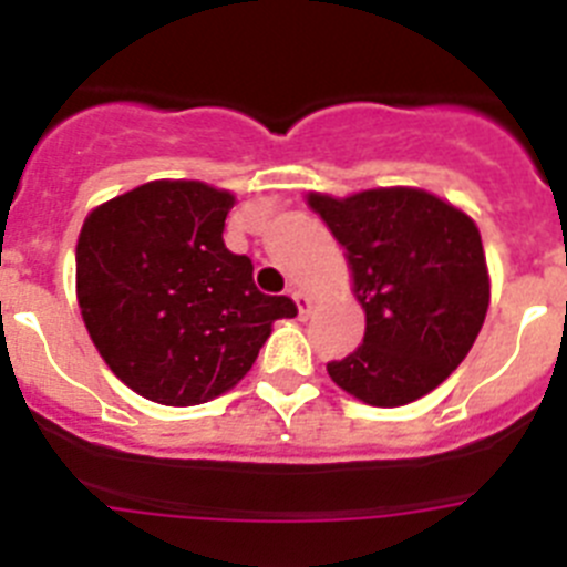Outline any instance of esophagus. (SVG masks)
<instances>
[{
    "label": "esophagus",
    "mask_w": 567,
    "mask_h": 567,
    "mask_svg": "<svg viewBox=\"0 0 567 567\" xmlns=\"http://www.w3.org/2000/svg\"><path fill=\"white\" fill-rule=\"evenodd\" d=\"M292 300H295V307H298L300 318H307V315L312 312V298H309L307 292H300V289H292Z\"/></svg>",
    "instance_id": "1"
}]
</instances>
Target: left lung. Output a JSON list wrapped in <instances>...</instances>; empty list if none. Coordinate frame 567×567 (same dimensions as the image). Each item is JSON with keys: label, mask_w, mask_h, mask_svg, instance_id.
I'll use <instances>...</instances> for the list:
<instances>
[{"label": "left lung", "mask_w": 567, "mask_h": 567, "mask_svg": "<svg viewBox=\"0 0 567 567\" xmlns=\"http://www.w3.org/2000/svg\"><path fill=\"white\" fill-rule=\"evenodd\" d=\"M307 204L343 247L365 312L363 343L327 363L334 383L378 409L434 392L483 329L491 278L471 215L417 187H378Z\"/></svg>", "instance_id": "left-lung-1"}]
</instances>
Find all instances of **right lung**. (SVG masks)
<instances>
[{
	"label": "right lung",
	"instance_id": "obj_1",
	"mask_svg": "<svg viewBox=\"0 0 567 567\" xmlns=\"http://www.w3.org/2000/svg\"><path fill=\"white\" fill-rule=\"evenodd\" d=\"M229 189L162 178L84 218L76 300L110 372L162 405H198L252 369L287 295L258 292L252 260L224 247Z\"/></svg>",
	"mask_w": 567,
	"mask_h": 567
}]
</instances>
